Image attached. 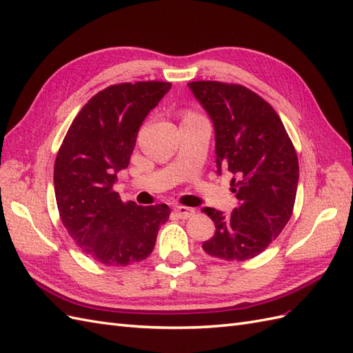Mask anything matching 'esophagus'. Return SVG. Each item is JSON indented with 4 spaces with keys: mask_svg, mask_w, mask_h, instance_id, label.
Returning <instances> with one entry per match:
<instances>
[{
    "mask_svg": "<svg viewBox=\"0 0 353 353\" xmlns=\"http://www.w3.org/2000/svg\"><path fill=\"white\" fill-rule=\"evenodd\" d=\"M173 210H174L177 218H180V219H186V218H189V216H192L195 213L194 209H191V207H186V205H176Z\"/></svg>",
    "mask_w": 353,
    "mask_h": 353,
    "instance_id": "obj_1",
    "label": "esophagus"
}]
</instances>
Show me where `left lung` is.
<instances>
[{"label":"left lung","mask_w":353,"mask_h":353,"mask_svg":"<svg viewBox=\"0 0 353 353\" xmlns=\"http://www.w3.org/2000/svg\"><path fill=\"white\" fill-rule=\"evenodd\" d=\"M188 86L210 117L218 173L232 174L239 200L230 214L204 207L216 231L203 249L227 261L250 259L291 218L300 176L295 149L274 108L250 89L204 80Z\"/></svg>","instance_id":"left-lung-1"}]
</instances>
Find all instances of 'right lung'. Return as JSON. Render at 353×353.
Listing matches in <instances>:
<instances>
[{
	"label": "right lung",
	"instance_id": "right-lung-1",
	"mask_svg": "<svg viewBox=\"0 0 353 353\" xmlns=\"http://www.w3.org/2000/svg\"><path fill=\"white\" fill-rule=\"evenodd\" d=\"M170 89L168 82L105 88L83 105L61 144L53 170L61 221L99 264L122 267L146 259L170 218L165 204L122 203L113 191L117 173L130 164L141 123Z\"/></svg>",
	"mask_w": 353,
	"mask_h": 353
}]
</instances>
